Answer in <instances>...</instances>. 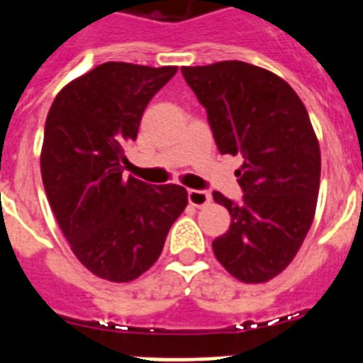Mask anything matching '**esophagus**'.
Returning <instances> with one entry per match:
<instances>
[{"label":"esophagus","mask_w":363,"mask_h":363,"mask_svg":"<svg viewBox=\"0 0 363 363\" xmlns=\"http://www.w3.org/2000/svg\"><path fill=\"white\" fill-rule=\"evenodd\" d=\"M188 201L194 207H205L211 203V194L207 190H188Z\"/></svg>","instance_id":"1"}]
</instances>
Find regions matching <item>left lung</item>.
I'll use <instances>...</instances> for the list:
<instances>
[{
    "label": "left lung",
    "mask_w": 363,
    "mask_h": 363,
    "mask_svg": "<svg viewBox=\"0 0 363 363\" xmlns=\"http://www.w3.org/2000/svg\"><path fill=\"white\" fill-rule=\"evenodd\" d=\"M207 111L216 147L241 154L242 201L213 192L232 224L213 241L216 259L242 282H267L288 267L315 218L320 147L298 94L281 77L238 60L182 67Z\"/></svg>",
    "instance_id": "left-lung-1"
}]
</instances>
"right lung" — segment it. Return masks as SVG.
<instances>
[{"label": "right lung", "instance_id": "add662e5", "mask_svg": "<svg viewBox=\"0 0 363 363\" xmlns=\"http://www.w3.org/2000/svg\"><path fill=\"white\" fill-rule=\"evenodd\" d=\"M175 73V65L107 62L62 88L48 111L41 150L48 203L79 262L105 281L130 282L150 269L188 205L179 184L122 177L148 101Z\"/></svg>", "mask_w": 363, "mask_h": 363}]
</instances>
